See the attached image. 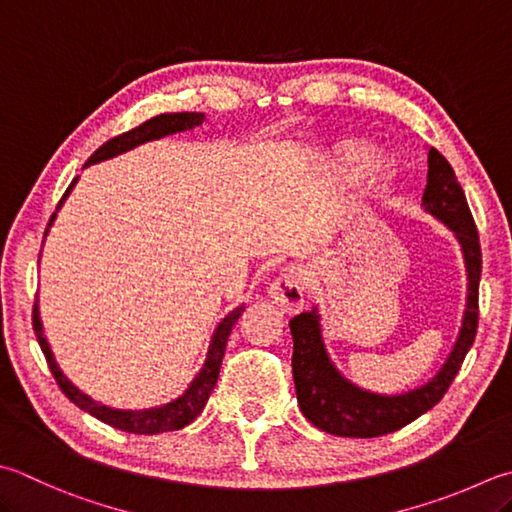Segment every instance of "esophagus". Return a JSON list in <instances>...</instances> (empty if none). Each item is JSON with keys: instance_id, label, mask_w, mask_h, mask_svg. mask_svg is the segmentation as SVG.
<instances>
[{"instance_id": "1", "label": "esophagus", "mask_w": 512, "mask_h": 512, "mask_svg": "<svg viewBox=\"0 0 512 512\" xmlns=\"http://www.w3.org/2000/svg\"><path fill=\"white\" fill-rule=\"evenodd\" d=\"M267 294L276 307H281L285 314H296L303 310L305 303V278L303 272L298 269H285V272L274 278L272 285H269Z\"/></svg>"}]
</instances>
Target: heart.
I'll list each match as a JSON object with an SVG mask.
<instances>
[{
	"mask_svg": "<svg viewBox=\"0 0 512 512\" xmlns=\"http://www.w3.org/2000/svg\"><path fill=\"white\" fill-rule=\"evenodd\" d=\"M372 160L374 149L368 147V144H352V147L343 149V165L354 173H363L372 165Z\"/></svg>",
	"mask_w": 512,
	"mask_h": 512,
	"instance_id": "heart-1",
	"label": "heart"
}]
</instances>
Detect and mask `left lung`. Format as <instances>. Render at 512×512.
I'll return each mask as SVG.
<instances>
[{
	"instance_id": "8db88e82",
	"label": "left lung",
	"mask_w": 512,
	"mask_h": 512,
	"mask_svg": "<svg viewBox=\"0 0 512 512\" xmlns=\"http://www.w3.org/2000/svg\"><path fill=\"white\" fill-rule=\"evenodd\" d=\"M423 207L428 214L448 225L461 245L468 272V303L461 332L450 356L432 381L421 388L383 397L356 388L334 368L325 352L318 325L316 307L289 321L294 339L292 372L296 385V399L307 421L316 428L336 437L370 439L390 435V432L408 426L423 412L437 406L448 392L461 363H464L470 345L475 343L479 323V278H481V247L475 218L470 214L464 189L455 176V169L437 149L428 151V185L423 191Z\"/></svg>"
}]
</instances>
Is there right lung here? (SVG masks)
<instances>
[{
    "instance_id": "1",
    "label": "right lung",
    "mask_w": 512,
    "mask_h": 512,
    "mask_svg": "<svg viewBox=\"0 0 512 512\" xmlns=\"http://www.w3.org/2000/svg\"><path fill=\"white\" fill-rule=\"evenodd\" d=\"M202 120H205V113H160V115H156V118L142 122L140 127L122 133V136H115L109 142H104L102 147L95 151L89 160H86L84 167L95 165V162H102V160H109L113 156H120V153L138 147V144L165 138V136H171V133H178V131L194 129V127H198V124H202ZM75 180L71 182L69 189H66V194L62 196L57 209L62 207L64 198L71 194ZM53 218H55V214L51 216V220H48V227H51ZM46 234H48V229H46ZM243 312H245V305H240L234 312H229L223 321H220L214 336H211L207 361H205V365H202V370L198 372L196 379L191 381L187 392L182 394V397H178L176 401L165 403V406H160V408H149V410H113V408L102 406V403H98V401H93L89 394L77 390L75 385L62 374V370L57 368L51 347H48V343L44 339L37 303L33 305V330H35L37 341H40V347L46 356V363H48V368H51L57 385H60V390L75 403L77 408L93 414L95 419L109 423V426L118 428V430L133 432V435H158V432L180 430V428L189 426V423L202 412V408H205L209 394H211V390H214V385L218 381V372H220V365H223V356H225V347H227V339L231 334V327H234V323L238 321Z\"/></svg>"
}]
</instances>
